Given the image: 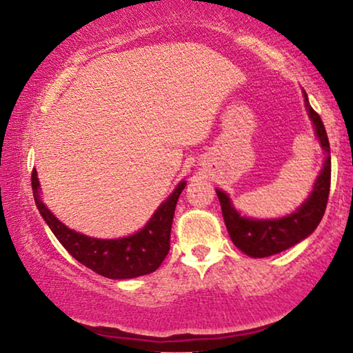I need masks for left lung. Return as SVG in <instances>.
Segmentation results:
<instances>
[{"label": "left lung", "instance_id": "obj_1", "mask_svg": "<svg viewBox=\"0 0 353 353\" xmlns=\"http://www.w3.org/2000/svg\"><path fill=\"white\" fill-rule=\"evenodd\" d=\"M303 101H305L308 117H310L313 127H315L318 141H320V146L326 154L320 175H318L315 185H313V191L305 202L291 215L281 216V219H249V216H243L234 209L230 196L225 191L215 190L230 238L236 248L243 250L249 257H270V255L279 254L283 250L292 248V245L305 239L307 236H310L316 230V226L320 225L323 215H325L331 185L330 141H327L325 125H323L320 115L312 109L305 91H303Z\"/></svg>", "mask_w": 353, "mask_h": 353}]
</instances>
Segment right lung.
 I'll use <instances>...</instances> for the list:
<instances>
[{"label":"right lung","mask_w":353,"mask_h":353,"mask_svg":"<svg viewBox=\"0 0 353 353\" xmlns=\"http://www.w3.org/2000/svg\"><path fill=\"white\" fill-rule=\"evenodd\" d=\"M186 181L175 190L154 212L146 225L134 234L117 239L90 238L67 226L52 215L43 204L37 170L32 172V190L35 204L59 243L75 260L101 276L110 279H130L149 274L161 267L170 250V231L175 207Z\"/></svg>","instance_id":"add662e5"}]
</instances>
